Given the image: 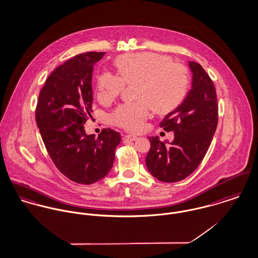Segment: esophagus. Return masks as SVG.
Instances as JSON below:
<instances>
[{
    "label": "esophagus",
    "mask_w": 258,
    "mask_h": 258,
    "mask_svg": "<svg viewBox=\"0 0 258 258\" xmlns=\"http://www.w3.org/2000/svg\"><path fill=\"white\" fill-rule=\"evenodd\" d=\"M124 138H125L126 140H128V141H133V142H135V141H137V140H138V137H137V136H135V135H126Z\"/></svg>",
    "instance_id": "obj_1"
}]
</instances>
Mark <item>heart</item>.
<instances>
[{"label":"heart","instance_id":"b5f03b06","mask_svg":"<svg viewBox=\"0 0 258 258\" xmlns=\"http://www.w3.org/2000/svg\"><path fill=\"white\" fill-rule=\"evenodd\" d=\"M117 73L103 72L97 79V97L102 103L117 98L124 84H136L137 102L118 106L110 115L111 122L130 132H139L151 114H164L181 104L188 93L190 78L187 67L153 53L123 54L115 59Z\"/></svg>","mask_w":258,"mask_h":258}]
</instances>
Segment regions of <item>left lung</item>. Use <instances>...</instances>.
<instances>
[{
	"label": "left lung",
	"instance_id": "left-lung-1",
	"mask_svg": "<svg viewBox=\"0 0 258 258\" xmlns=\"http://www.w3.org/2000/svg\"><path fill=\"white\" fill-rule=\"evenodd\" d=\"M192 89L183 103L166 115L159 126L174 132L165 144L157 137L148 138L150 149L145 163L150 174L162 182H178L200 165L218 126L219 106L216 88L199 63L190 61Z\"/></svg>",
	"mask_w": 258,
	"mask_h": 258
}]
</instances>
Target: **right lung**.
<instances>
[{
	"mask_svg": "<svg viewBox=\"0 0 258 258\" xmlns=\"http://www.w3.org/2000/svg\"><path fill=\"white\" fill-rule=\"evenodd\" d=\"M105 52L78 54L56 67L41 88L35 120L45 148L58 170L71 181L90 185L111 171L119 133L103 128L87 136L91 116L94 65Z\"/></svg>",
	"mask_w": 258,
	"mask_h": 258,
	"instance_id": "right-lung-1",
	"label": "right lung"
}]
</instances>
